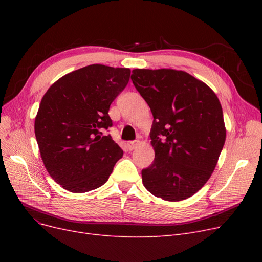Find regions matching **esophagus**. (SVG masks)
I'll return each instance as SVG.
<instances>
[{
	"instance_id": "esophagus-1",
	"label": "esophagus",
	"mask_w": 262,
	"mask_h": 262,
	"mask_svg": "<svg viewBox=\"0 0 262 262\" xmlns=\"http://www.w3.org/2000/svg\"><path fill=\"white\" fill-rule=\"evenodd\" d=\"M140 144V141H138V140H136V141H128L127 143H126V145H127V148L129 149V150H133V149H135L137 146H138Z\"/></svg>"
}]
</instances>
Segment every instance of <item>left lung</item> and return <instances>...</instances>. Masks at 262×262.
<instances>
[{
  "label": "left lung",
  "mask_w": 262,
  "mask_h": 262,
  "mask_svg": "<svg viewBox=\"0 0 262 262\" xmlns=\"http://www.w3.org/2000/svg\"><path fill=\"white\" fill-rule=\"evenodd\" d=\"M132 80L154 118L149 137L155 159L142 170V183L164 201L186 200L207 183L225 143L221 103L185 71L134 69Z\"/></svg>",
  "instance_id": "obj_1"
}]
</instances>
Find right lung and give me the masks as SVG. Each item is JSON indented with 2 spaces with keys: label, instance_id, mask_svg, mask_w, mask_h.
Returning a JSON list of instances; mask_svg holds the SVG:
<instances>
[{
  "label": "right lung",
  "instance_id": "add662e5",
  "mask_svg": "<svg viewBox=\"0 0 262 262\" xmlns=\"http://www.w3.org/2000/svg\"><path fill=\"white\" fill-rule=\"evenodd\" d=\"M128 68L90 64L48 89L35 118L41 159L53 180L73 193L104 185L122 148L102 130L113 125L110 104L128 84Z\"/></svg>",
  "mask_w": 262,
  "mask_h": 262
}]
</instances>
